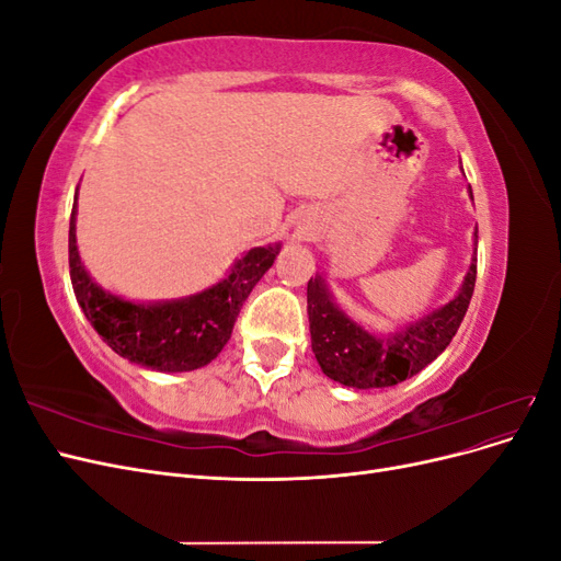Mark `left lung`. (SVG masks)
Returning a JSON list of instances; mask_svg holds the SVG:
<instances>
[{
    "mask_svg": "<svg viewBox=\"0 0 561 561\" xmlns=\"http://www.w3.org/2000/svg\"><path fill=\"white\" fill-rule=\"evenodd\" d=\"M472 198V192H470ZM478 245V233H474ZM458 293L390 332H369L339 304L325 276L316 274L307 287L311 348L322 375L348 388H386L410 379L443 353L468 311L478 276V248Z\"/></svg>",
    "mask_w": 561,
    "mask_h": 561,
    "instance_id": "1",
    "label": "left lung"
}]
</instances>
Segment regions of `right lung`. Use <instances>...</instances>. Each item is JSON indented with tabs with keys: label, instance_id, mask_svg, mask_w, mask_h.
Masks as SVG:
<instances>
[{
	"label": "right lung",
	"instance_id": "add662e5",
	"mask_svg": "<svg viewBox=\"0 0 561 561\" xmlns=\"http://www.w3.org/2000/svg\"><path fill=\"white\" fill-rule=\"evenodd\" d=\"M280 243L250 248L229 274L190 297L133 301L98 285L77 248V196L70 217V278L93 330L122 358L154 371H192L213 363L229 342L243 301L274 264Z\"/></svg>",
	"mask_w": 561,
	"mask_h": 561
}]
</instances>
